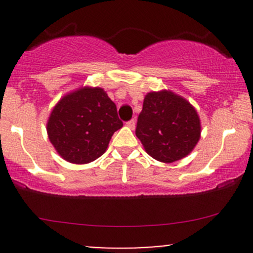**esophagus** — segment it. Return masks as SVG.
<instances>
[{"label":"esophagus","instance_id":"esophagus-1","mask_svg":"<svg viewBox=\"0 0 253 253\" xmlns=\"http://www.w3.org/2000/svg\"><path fill=\"white\" fill-rule=\"evenodd\" d=\"M126 125H127V126L129 127V128L133 129L134 127H136V120H134V119L129 120V121H127V122H126Z\"/></svg>","mask_w":253,"mask_h":253}]
</instances>
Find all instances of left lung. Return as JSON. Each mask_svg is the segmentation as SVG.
<instances>
[{
	"instance_id": "1",
	"label": "left lung",
	"mask_w": 253,
	"mask_h": 253,
	"mask_svg": "<svg viewBox=\"0 0 253 253\" xmlns=\"http://www.w3.org/2000/svg\"><path fill=\"white\" fill-rule=\"evenodd\" d=\"M200 134V117L187 100L168 90L145 95L136 136L150 157L163 163L182 159L192 152Z\"/></svg>"
}]
</instances>
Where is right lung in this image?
Segmentation results:
<instances>
[{
  "label": "right lung",
  "instance_id": "1",
  "mask_svg": "<svg viewBox=\"0 0 253 253\" xmlns=\"http://www.w3.org/2000/svg\"><path fill=\"white\" fill-rule=\"evenodd\" d=\"M114 101L101 88H82L63 96L47 122L50 142L65 160L85 164L105 153L122 127Z\"/></svg>",
  "mask_w": 253,
  "mask_h": 253
}]
</instances>
